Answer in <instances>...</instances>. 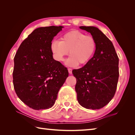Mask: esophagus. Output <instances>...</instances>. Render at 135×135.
<instances>
[{
  "instance_id": "34e87169",
  "label": "esophagus",
  "mask_w": 135,
  "mask_h": 135,
  "mask_svg": "<svg viewBox=\"0 0 135 135\" xmlns=\"http://www.w3.org/2000/svg\"><path fill=\"white\" fill-rule=\"evenodd\" d=\"M68 71H69V73L70 74H72V69L71 68H69L68 69Z\"/></svg>"
}]
</instances>
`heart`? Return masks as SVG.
<instances>
[{
    "mask_svg": "<svg viewBox=\"0 0 135 135\" xmlns=\"http://www.w3.org/2000/svg\"><path fill=\"white\" fill-rule=\"evenodd\" d=\"M96 49V42L91 36L86 35L79 31H71L64 34L61 41L54 40L51 50L55 59L59 61L64 60L65 56L70 53L66 64L76 66L83 65L92 57Z\"/></svg>",
    "mask_w": 135,
    "mask_h": 135,
    "instance_id": "1",
    "label": "heart"
}]
</instances>
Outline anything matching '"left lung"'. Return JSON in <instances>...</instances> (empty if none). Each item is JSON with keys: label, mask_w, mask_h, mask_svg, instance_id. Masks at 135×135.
<instances>
[{"label": "left lung", "mask_w": 135, "mask_h": 135, "mask_svg": "<svg viewBox=\"0 0 135 135\" xmlns=\"http://www.w3.org/2000/svg\"><path fill=\"white\" fill-rule=\"evenodd\" d=\"M90 32L96 42L93 56L84 66L72 73L76 78L79 104L88 109H100L114 96L119 78V58L112 42L99 28L80 26Z\"/></svg>", "instance_id": "8db88e82"}]
</instances>
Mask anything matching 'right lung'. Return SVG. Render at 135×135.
I'll use <instances>...</instances> for the list:
<instances>
[{"instance_id":"right-lung-1","label":"right lung","mask_w":135,"mask_h":135,"mask_svg":"<svg viewBox=\"0 0 135 135\" xmlns=\"http://www.w3.org/2000/svg\"><path fill=\"white\" fill-rule=\"evenodd\" d=\"M64 26L36 28L20 45L14 58L13 83L24 104L34 110L53 107L68 70L53 58L51 42Z\"/></svg>"}]
</instances>
